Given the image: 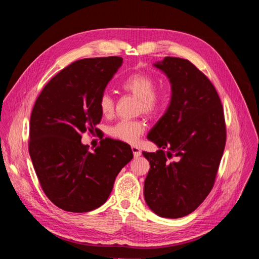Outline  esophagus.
<instances>
[{"instance_id": "obj_1", "label": "esophagus", "mask_w": 259, "mask_h": 259, "mask_svg": "<svg viewBox=\"0 0 259 259\" xmlns=\"http://www.w3.org/2000/svg\"><path fill=\"white\" fill-rule=\"evenodd\" d=\"M132 151L135 158H138V156L142 154V151H140V149L137 146H132Z\"/></svg>"}]
</instances>
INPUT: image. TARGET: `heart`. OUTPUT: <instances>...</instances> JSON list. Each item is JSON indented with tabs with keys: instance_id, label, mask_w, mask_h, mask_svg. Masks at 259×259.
Instances as JSON below:
<instances>
[{
	"instance_id": "heart-1",
	"label": "heart",
	"mask_w": 259,
	"mask_h": 259,
	"mask_svg": "<svg viewBox=\"0 0 259 259\" xmlns=\"http://www.w3.org/2000/svg\"><path fill=\"white\" fill-rule=\"evenodd\" d=\"M124 91L138 98L139 111L148 115H158L169 103L170 94L166 89H155L156 79L147 72H136L127 76L122 83ZM99 111L110 116L114 111V100L109 93L101 94L98 100ZM145 123L140 120H122L109 127L108 134L123 143L135 144L145 132Z\"/></svg>"
}]
</instances>
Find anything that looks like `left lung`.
<instances>
[{
    "label": "left lung",
    "mask_w": 259,
    "mask_h": 259,
    "mask_svg": "<svg viewBox=\"0 0 259 259\" xmlns=\"http://www.w3.org/2000/svg\"><path fill=\"white\" fill-rule=\"evenodd\" d=\"M167 75L166 112L148 134L160 148L143 152L150 163L145 180L147 205L156 215L192 213L210 192L226 145L223 105L214 85L189 60L165 57L154 64ZM174 156L176 161H169Z\"/></svg>",
    "instance_id": "8db88e82"
}]
</instances>
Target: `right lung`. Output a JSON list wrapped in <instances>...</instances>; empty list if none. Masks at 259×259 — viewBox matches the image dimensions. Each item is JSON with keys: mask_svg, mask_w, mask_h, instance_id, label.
<instances>
[{"mask_svg": "<svg viewBox=\"0 0 259 259\" xmlns=\"http://www.w3.org/2000/svg\"><path fill=\"white\" fill-rule=\"evenodd\" d=\"M123 64L117 56L85 58L44 86L30 117L29 153L44 193L59 208L84 213L101 206L115 177L133 159L127 144L105 138L94 151L81 143L98 132V100Z\"/></svg>", "mask_w": 259, "mask_h": 259, "instance_id": "1", "label": "right lung"}]
</instances>
